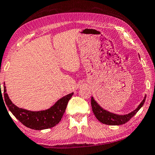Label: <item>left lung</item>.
<instances>
[{"label":"left lung","mask_w":155,"mask_h":155,"mask_svg":"<svg viewBox=\"0 0 155 155\" xmlns=\"http://www.w3.org/2000/svg\"><path fill=\"white\" fill-rule=\"evenodd\" d=\"M145 99L146 95H145V97H144L143 101L137 106L136 109L133 110V111L130 112V113L124 114V115L112 113V112L104 109L97 102L93 97L91 98V105H92V111L94 116L101 123L106 125H110V126H119V125L126 124L133 116H134L135 114L143 106L145 101Z\"/></svg>","instance_id":"obj_1"}]
</instances>
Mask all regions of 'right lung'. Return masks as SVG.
<instances>
[{"instance_id": "obj_1", "label": "right lung", "mask_w": 155, "mask_h": 155, "mask_svg": "<svg viewBox=\"0 0 155 155\" xmlns=\"http://www.w3.org/2000/svg\"><path fill=\"white\" fill-rule=\"evenodd\" d=\"M73 94V92H72L59 99L49 109L42 110V111H33L22 108H19L14 104L6 92V87L4 86L3 102L5 101L4 104H5L8 107L10 111L24 126L34 130H41L52 128L60 122L65 113L68 101L71 99ZM1 97V99L3 97L2 93Z\"/></svg>"}]
</instances>
